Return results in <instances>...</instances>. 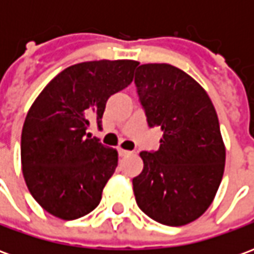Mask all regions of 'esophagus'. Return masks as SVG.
<instances>
[{
	"mask_svg": "<svg viewBox=\"0 0 254 254\" xmlns=\"http://www.w3.org/2000/svg\"><path fill=\"white\" fill-rule=\"evenodd\" d=\"M118 154H120V156H127V155H130L132 152H130V151H127V149L118 148Z\"/></svg>",
	"mask_w": 254,
	"mask_h": 254,
	"instance_id": "obj_1",
	"label": "esophagus"
}]
</instances>
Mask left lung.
Masks as SVG:
<instances>
[{
	"instance_id": "obj_1",
	"label": "left lung",
	"mask_w": 254,
	"mask_h": 254,
	"mask_svg": "<svg viewBox=\"0 0 254 254\" xmlns=\"http://www.w3.org/2000/svg\"><path fill=\"white\" fill-rule=\"evenodd\" d=\"M134 84L158 151H143V171L133 178L136 202L166 226L196 220L212 204L222 182L226 147L212 102L196 80L169 64H144Z\"/></svg>"
}]
</instances>
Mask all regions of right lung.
I'll list each match as a JSON object with an SVG mask.
<instances>
[{"label": "right lung", "mask_w": 254, "mask_h": 254, "mask_svg": "<svg viewBox=\"0 0 254 254\" xmlns=\"http://www.w3.org/2000/svg\"><path fill=\"white\" fill-rule=\"evenodd\" d=\"M138 65L132 60L88 61L64 69L38 95L21 132V169L28 190L45 211L73 220L98 207L118 165L87 129L100 127L106 102L127 88Z\"/></svg>", "instance_id": "right-lung-1"}]
</instances>
